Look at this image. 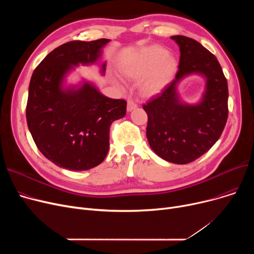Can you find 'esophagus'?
I'll return each instance as SVG.
<instances>
[{"mask_svg":"<svg viewBox=\"0 0 254 254\" xmlns=\"http://www.w3.org/2000/svg\"><path fill=\"white\" fill-rule=\"evenodd\" d=\"M138 107V105L132 101V100H128L127 101V111L129 112V111H131V110H134V109H136Z\"/></svg>","mask_w":254,"mask_h":254,"instance_id":"34e87169","label":"esophagus"}]
</instances>
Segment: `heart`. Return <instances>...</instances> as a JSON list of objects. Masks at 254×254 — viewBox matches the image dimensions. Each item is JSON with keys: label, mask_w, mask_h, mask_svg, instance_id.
Listing matches in <instances>:
<instances>
[{"label": "heart", "mask_w": 254, "mask_h": 254, "mask_svg": "<svg viewBox=\"0 0 254 254\" xmlns=\"http://www.w3.org/2000/svg\"><path fill=\"white\" fill-rule=\"evenodd\" d=\"M177 69V61L161 46H147L138 50L122 66V73L140 80V90L145 96L161 92L171 81Z\"/></svg>", "instance_id": "obj_1"}]
</instances>
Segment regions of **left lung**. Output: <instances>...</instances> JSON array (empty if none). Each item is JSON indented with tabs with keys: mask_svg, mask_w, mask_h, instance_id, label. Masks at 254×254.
Here are the masks:
<instances>
[{
	"mask_svg": "<svg viewBox=\"0 0 254 254\" xmlns=\"http://www.w3.org/2000/svg\"><path fill=\"white\" fill-rule=\"evenodd\" d=\"M171 39L180 49L179 70L159 95L143 105L148 115L146 137L159 157L185 165L206 153L221 136L229 115V88L214 55L191 38ZM191 73L206 78L202 100L193 105L181 102L177 92L178 83Z\"/></svg>",
	"mask_w": 254,
	"mask_h": 254,
	"instance_id": "obj_1",
	"label": "left lung"
}]
</instances>
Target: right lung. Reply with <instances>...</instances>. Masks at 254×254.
I'll use <instances>...</instances> for the list:
<instances>
[{"instance_id": "add662e5", "label": "right lung", "mask_w": 254, "mask_h": 254, "mask_svg": "<svg viewBox=\"0 0 254 254\" xmlns=\"http://www.w3.org/2000/svg\"><path fill=\"white\" fill-rule=\"evenodd\" d=\"M109 41L64 43L47 55L32 75L26 123L38 149L60 168L84 171L100 165L109 150L111 124L126 115L125 100L104 96L90 82L63 85L74 66L99 61ZM105 69L106 63L102 74Z\"/></svg>"}]
</instances>
